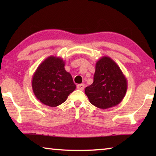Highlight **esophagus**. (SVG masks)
<instances>
[{
	"label": "esophagus",
	"mask_w": 156,
	"mask_h": 156,
	"mask_svg": "<svg viewBox=\"0 0 156 156\" xmlns=\"http://www.w3.org/2000/svg\"><path fill=\"white\" fill-rule=\"evenodd\" d=\"M77 88L79 89V90L83 91L84 89V84H77Z\"/></svg>",
	"instance_id": "esophagus-1"
}]
</instances>
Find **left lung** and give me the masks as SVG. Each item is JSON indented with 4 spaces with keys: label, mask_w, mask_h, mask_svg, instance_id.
<instances>
[{
    "label": "left lung",
    "mask_w": 156,
    "mask_h": 156,
    "mask_svg": "<svg viewBox=\"0 0 156 156\" xmlns=\"http://www.w3.org/2000/svg\"><path fill=\"white\" fill-rule=\"evenodd\" d=\"M127 90V80L114 60L103 56L96 63L94 83L84 93L89 102L99 109H106L122 102Z\"/></svg>",
    "instance_id": "obj_1"
}]
</instances>
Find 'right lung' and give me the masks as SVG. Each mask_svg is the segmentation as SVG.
Here are the masks:
<instances>
[{
	"mask_svg": "<svg viewBox=\"0 0 156 156\" xmlns=\"http://www.w3.org/2000/svg\"><path fill=\"white\" fill-rule=\"evenodd\" d=\"M61 58L51 56L42 62L34 72L31 85L36 98L54 107L61 105L75 90L72 75L65 69Z\"/></svg>",
	"mask_w": 156,
	"mask_h": 156,
	"instance_id": "1",
	"label": "right lung"
}]
</instances>
